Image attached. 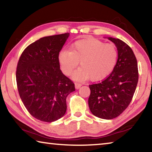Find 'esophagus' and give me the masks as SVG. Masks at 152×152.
<instances>
[{
  "mask_svg": "<svg viewBox=\"0 0 152 152\" xmlns=\"http://www.w3.org/2000/svg\"><path fill=\"white\" fill-rule=\"evenodd\" d=\"M82 86V84H80V83H77V82H76L75 83V87H76V89H78V88H80V86Z\"/></svg>",
  "mask_w": 152,
  "mask_h": 152,
  "instance_id": "1",
  "label": "esophagus"
}]
</instances>
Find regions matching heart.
<instances>
[{
	"mask_svg": "<svg viewBox=\"0 0 152 152\" xmlns=\"http://www.w3.org/2000/svg\"><path fill=\"white\" fill-rule=\"evenodd\" d=\"M118 52L111 43L86 38L72 45L70 51H61L58 60L62 72L67 76L72 74L80 61V68L74 74L76 80H100L109 76L116 65Z\"/></svg>",
	"mask_w": 152,
	"mask_h": 152,
	"instance_id": "1",
	"label": "heart"
}]
</instances>
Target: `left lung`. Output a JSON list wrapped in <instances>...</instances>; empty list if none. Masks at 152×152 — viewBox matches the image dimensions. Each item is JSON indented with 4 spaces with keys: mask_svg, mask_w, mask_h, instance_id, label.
<instances>
[{
    "mask_svg": "<svg viewBox=\"0 0 152 152\" xmlns=\"http://www.w3.org/2000/svg\"><path fill=\"white\" fill-rule=\"evenodd\" d=\"M116 45L118 59L111 73L102 82L89 85L88 106L94 116L112 119L127 109L138 82L137 61L129 46L119 39L109 37Z\"/></svg>",
    "mask_w": 152,
    "mask_h": 152,
    "instance_id": "8db88e82",
    "label": "left lung"
}]
</instances>
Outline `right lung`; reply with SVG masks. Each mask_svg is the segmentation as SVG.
Wrapping results in <instances>:
<instances>
[{"label":"right lung","instance_id":"add662e5","mask_svg":"<svg viewBox=\"0 0 152 152\" xmlns=\"http://www.w3.org/2000/svg\"><path fill=\"white\" fill-rule=\"evenodd\" d=\"M68 33L48 36L25 49L18 61L16 80L19 96L31 115L53 122L66 111V97L74 83L61 72L58 56Z\"/></svg>","mask_w":152,"mask_h":152}]
</instances>
